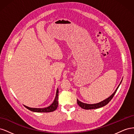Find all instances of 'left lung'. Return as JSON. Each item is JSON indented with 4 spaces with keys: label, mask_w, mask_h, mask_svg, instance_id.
Segmentation results:
<instances>
[{
    "label": "left lung",
    "mask_w": 134,
    "mask_h": 134,
    "mask_svg": "<svg viewBox=\"0 0 134 134\" xmlns=\"http://www.w3.org/2000/svg\"><path fill=\"white\" fill-rule=\"evenodd\" d=\"M122 79L121 80L120 83L119 84V85L118 86V87H117L116 90L115 91V92H113L112 94L109 96V97H108L107 98L105 99L104 100L101 101V102H99V103H94V104H87V103H83L82 102H80V100H79L78 99H76L77 100V103H78V104L79 106L81 107L83 109H97V108H99L100 107H102L104 106H106V104H107L109 102V101H110L112 98L114 96V95L115 94V93L117 90V89L119 88L120 85L121 84V82H122Z\"/></svg>",
    "instance_id": "left-lung-1"
}]
</instances>
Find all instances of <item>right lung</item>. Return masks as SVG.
Here are the masks:
<instances>
[{
	"label": "right lung",
	"instance_id": "1",
	"mask_svg": "<svg viewBox=\"0 0 134 134\" xmlns=\"http://www.w3.org/2000/svg\"><path fill=\"white\" fill-rule=\"evenodd\" d=\"M58 96H59V90L58 88H57V90H56V96L55 99L54 100V102H52V103L47 107L45 108H31L29 107L28 106H25L24 105L26 108H27L28 109L32 111V112H50L54 111L57 109L58 107Z\"/></svg>",
	"mask_w": 134,
	"mask_h": 134
}]
</instances>
